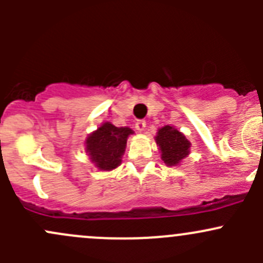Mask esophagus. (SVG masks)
<instances>
[{"instance_id":"34e87169","label":"esophagus","mask_w":263,"mask_h":263,"mask_svg":"<svg viewBox=\"0 0 263 263\" xmlns=\"http://www.w3.org/2000/svg\"><path fill=\"white\" fill-rule=\"evenodd\" d=\"M145 128H146V122L144 121V119H140V121L136 122V129L139 132H142L145 131Z\"/></svg>"}]
</instances>
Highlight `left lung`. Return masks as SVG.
I'll return each mask as SVG.
<instances>
[{"mask_svg": "<svg viewBox=\"0 0 263 263\" xmlns=\"http://www.w3.org/2000/svg\"><path fill=\"white\" fill-rule=\"evenodd\" d=\"M155 141L160 148L161 159L168 166L178 165L190 154L191 142L182 132L172 126L159 128Z\"/></svg>", "mask_w": 263, "mask_h": 263, "instance_id": "left-lung-1", "label": "left lung"}]
</instances>
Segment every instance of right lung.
<instances>
[{
	"mask_svg": "<svg viewBox=\"0 0 263 263\" xmlns=\"http://www.w3.org/2000/svg\"><path fill=\"white\" fill-rule=\"evenodd\" d=\"M134 134L128 127H116L104 122L97 131L91 132L85 141L90 160L99 171H113L121 164L127 139Z\"/></svg>",
	"mask_w": 263,
	"mask_h": 263,
	"instance_id": "right-lung-1",
	"label": "right lung"
}]
</instances>
